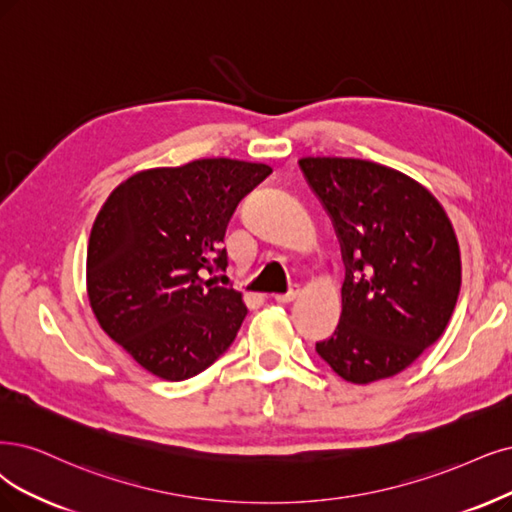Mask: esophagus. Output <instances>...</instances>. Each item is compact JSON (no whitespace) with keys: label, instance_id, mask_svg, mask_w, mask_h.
I'll return each instance as SVG.
<instances>
[{"label":"esophagus","instance_id":"esophagus-1","mask_svg":"<svg viewBox=\"0 0 512 512\" xmlns=\"http://www.w3.org/2000/svg\"><path fill=\"white\" fill-rule=\"evenodd\" d=\"M297 295H299V287H291L287 293H276L274 299L278 304H289V301H293Z\"/></svg>","mask_w":512,"mask_h":512}]
</instances>
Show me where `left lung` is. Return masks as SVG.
<instances>
[{
  "label": "left lung",
  "instance_id": "8db88e82",
  "mask_svg": "<svg viewBox=\"0 0 512 512\" xmlns=\"http://www.w3.org/2000/svg\"><path fill=\"white\" fill-rule=\"evenodd\" d=\"M299 166L333 219L346 263L342 318L316 352L346 382L386 380L449 323L462 282L456 232L441 202L401 170L331 156Z\"/></svg>",
  "mask_w": 512,
  "mask_h": 512
}]
</instances>
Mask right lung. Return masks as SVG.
I'll return each mask as SVG.
<instances>
[{
	"mask_svg": "<svg viewBox=\"0 0 512 512\" xmlns=\"http://www.w3.org/2000/svg\"><path fill=\"white\" fill-rule=\"evenodd\" d=\"M268 164L204 158L122 181L92 223L86 291L101 329L151 375L194 377L230 348L242 293L204 278L227 266L221 242Z\"/></svg>",
	"mask_w": 512,
	"mask_h": 512,
	"instance_id": "right-lung-1",
	"label": "right lung"
}]
</instances>
